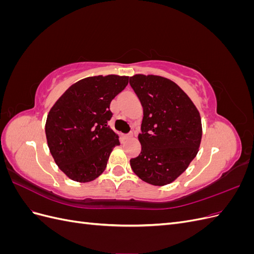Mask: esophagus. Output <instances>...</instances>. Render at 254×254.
I'll use <instances>...</instances> for the list:
<instances>
[{
    "label": "esophagus",
    "mask_w": 254,
    "mask_h": 254,
    "mask_svg": "<svg viewBox=\"0 0 254 254\" xmlns=\"http://www.w3.org/2000/svg\"><path fill=\"white\" fill-rule=\"evenodd\" d=\"M132 136H133V133L130 132V133H128V134H123V139L127 140V139H130V137H132Z\"/></svg>",
    "instance_id": "1"
}]
</instances>
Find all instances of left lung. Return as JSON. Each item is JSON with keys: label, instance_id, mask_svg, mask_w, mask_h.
Masks as SVG:
<instances>
[{"label": "left lung", "instance_id": "left-lung-1", "mask_svg": "<svg viewBox=\"0 0 254 254\" xmlns=\"http://www.w3.org/2000/svg\"><path fill=\"white\" fill-rule=\"evenodd\" d=\"M129 83L143 107L140 155L132 171L152 186H165L187 170L200 146L201 119L190 97L174 81L137 74Z\"/></svg>", "mask_w": 254, "mask_h": 254}]
</instances>
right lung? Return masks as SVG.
<instances>
[{"instance_id":"right-lung-1","label":"right lung","mask_w":254,"mask_h":254,"mask_svg":"<svg viewBox=\"0 0 254 254\" xmlns=\"http://www.w3.org/2000/svg\"><path fill=\"white\" fill-rule=\"evenodd\" d=\"M128 79L118 75L83 78L52 107L45 124L48 145L70 179L90 182L105 171L113 147L120 145L118 134L108 126L110 103Z\"/></svg>"}]
</instances>
